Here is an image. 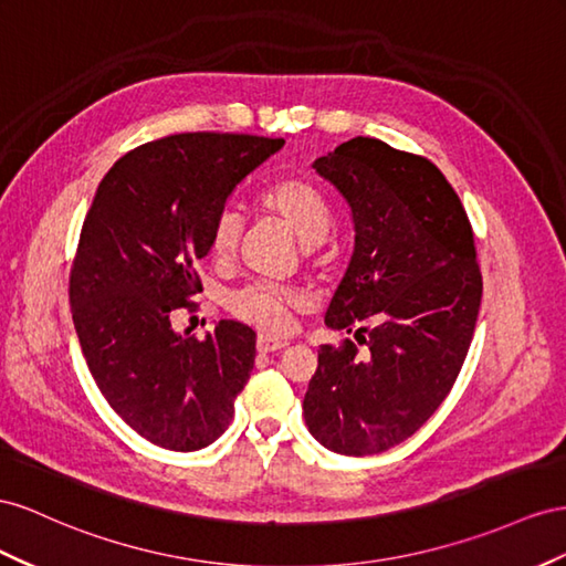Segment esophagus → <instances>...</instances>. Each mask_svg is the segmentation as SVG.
Returning a JSON list of instances; mask_svg holds the SVG:
<instances>
[{
    "instance_id": "34e87169",
    "label": "esophagus",
    "mask_w": 566,
    "mask_h": 566,
    "mask_svg": "<svg viewBox=\"0 0 566 566\" xmlns=\"http://www.w3.org/2000/svg\"><path fill=\"white\" fill-rule=\"evenodd\" d=\"M287 343L285 340H276V338H269V335H259L256 340V349L262 355H271V353H279V349H283Z\"/></svg>"
}]
</instances>
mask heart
Masks as SVG:
<instances>
[{
    "label": "heart",
    "mask_w": 566,
    "mask_h": 566,
    "mask_svg": "<svg viewBox=\"0 0 566 566\" xmlns=\"http://www.w3.org/2000/svg\"><path fill=\"white\" fill-rule=\"evenodd\" d=\"M259 202L273 217H279L302 242L314 245L326 238L331 228V209L310 180L297 176H285L273 180L259 197ZM242 238V217L233 207L217 213L211 226L209 245L213 256L231 259L238 252ZM302 293L295 287H285L266 281H254L233 290L226 304L238 318L248 321L264 333H283L290 324V312L302 307Z\"/></svg>",
    "instance_id": "1"
}]
</instances>
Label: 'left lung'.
<instances>
[{
	"mask_svg": "<svg viewBox=\"0 0 566 566\" xmlns=\"http://www.w3.org/2000/svg\"><path fill=\"white\" fill-rule=\"evenodd\" d=\"M355 226V252L326 312L353 340L321 345L304 421L338 454L415 436L452 390L476 328L483 279L460 197L436 164L376 137L314 161Z\"/></svg>",
	"mask_w": 566,
	"mask_h": 566,
	"instance_id": "obj_1",
	"label": "left lung"
}]
</instances>
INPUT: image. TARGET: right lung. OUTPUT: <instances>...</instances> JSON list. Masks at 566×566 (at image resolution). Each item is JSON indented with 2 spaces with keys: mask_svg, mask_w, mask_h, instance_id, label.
Listing matches in <instances>:
<instances>
[{
  "mask_svg": "<svg viewBox=\"0 0 566 566\" xmlns=\"http://www.w3.org/2000/svg\"><path fill=\"white\" fill-rule=\"evenodd\" d=\"M283 137L178 133L120 157L99 182L71 266L69 300L99 392L159 448L211 446L233 419L256 355V333L219 321L205 340L171 316L202 293L197 262L238 182Z\"/></svg>",
  "mask_w": 566,
  "mask_h": 566,
  "instance_id": "right-lung-1",
  "label": "right lung"
}]
</instances>
